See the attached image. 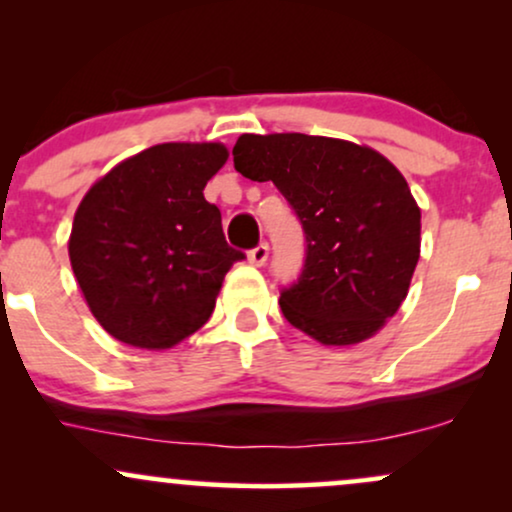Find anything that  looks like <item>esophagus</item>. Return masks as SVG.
<instances>
[{"label": "esophagus", "instance_id": "esophagus-1", "mask_svg": "<svg viewBox=\"0 0 512 512\" xmlns=\"http://www.w3.org/2000/svg\"><path fill=\"white\" fill-rule=\"evenodd\" d=\"M267 257H269V245L267 243H260L257 248H252L248 252V260L255 264V267H262V264L267 262Z\"/></svg>", "mask_w": 512, "mask_h": 512}]
</instances>
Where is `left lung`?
<instances>
[{
  "label": "left lung",
  "mask_w": 512,
  "mask_h": 512,
  "mask_svg": "<svg viewBox=\"0 0 512 512\" xmlns=\"http://www.w3.org/2000/svg\"><path fill=\"white\" fill-rule=\"evenodd\" d=\"M233 166L286 197L305 233L298 281L281 313L327 346L373 337L407 298L419 262L421 209L378 151L310 134H243Z\"/></svg>",
  "instance_id": "left-lung-1"
}]
</instances>
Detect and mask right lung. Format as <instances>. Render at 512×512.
<instances>
[{"mask_svg": "<svg viewBox=\"0 0 512 512\" xmlns=\"http://www.w3.org/2000/svg\"><path fill=\"white\" fill-rule=\"evenodd\" d=\"M223 144H158L103 175L74 214L69 260L93 317L139 349H170L214 313L243 252L223 238L204 187Z\"/></svg>", "mask_w": 512, "mask_h": 512, "instance_id": "obj_1", "label": "right lung"}]
</instances>
